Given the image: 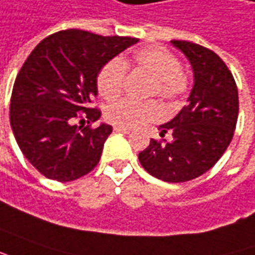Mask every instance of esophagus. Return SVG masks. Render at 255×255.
I'll return each mask as SVG.
<instances>
[{"label":"esophagus","mask_w":255,"mask_h":255,"mask_svg":"<svg viewBox=\"0 0 255 255\" xmlns=\"http://www.w3.org/2000/svg\"><path fill=\"white\" fill-rule=\"evenodd\" d=\"M114 131L116 132H124V134H129L131 129L127 127H120V126H114Z\"/></svg>","instance_id":"esophagus-1"}]
</instances>
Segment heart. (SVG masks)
<instances>
[{"mask_svg": "<svg viewBox=\"0 0 255 255\" xmlns=\"http://www.w3.org/2000/svg\"><path fill=\"white\" fill-rule=\"evenodd\" d=\"M152 77L148 89L149 98L162 99L173 103L187 92L188 79L183 71L181 61L174 53L160 46H145L136 50L132 60L113 58L100 68L96 78V86L100 96L106 100H116L124 89L127 68ZM162 117V109L156 102H135L124 99L110 105L106 110V119L120 127H139Z\"/></svg>", "mask_w": 255, "mask_h": 255, "instance_id": "b5f03b06", "label": "heart"}]
</instances>
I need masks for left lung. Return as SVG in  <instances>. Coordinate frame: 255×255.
Here are the masks:
<instances>
[{"instance_id": "left-lung-1", "label": "left lung", "mask_w": 255, "mask_h": 255, "mask_svg": "<svg viewBox=\"0 0 255 255\" xmlns=\"http://www.w3.org/2000/svg\"><path fill=\"white\" fill-rule=\"evenodd\" d=\"M190 60L194 88L188 105L169 123L160 136L139 152L142 167L167 183H184L207 173L222 157L235 134L239 116V92L235 78L222 58L211 48L187 40H171Z\"/></svg>"}]
</instances>
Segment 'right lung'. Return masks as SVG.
<instances>
[{"label": "right lung", "instance_id": "1", "mask_svg": "<svg viewBox=\"0 0 255 255\" xmlns=\"http://www.w3.org/2000/svg\"><path fill=\"white\" fill-rule=\"evenodd\" d=\"M136 41L67 29L43 39L26 58L12 89L9 121L22 153L44 177L65 183L96 167L113 131L107 124L92 127L102 114L91 107L96 78ZM75 121L88 126L78 128Z\"/></svg>", "mask_w": 255, "mask_h": 255}]
</instances>
